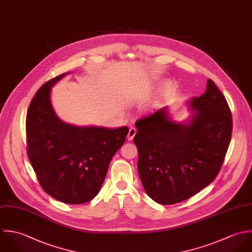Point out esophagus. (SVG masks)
I'll return each mask as SVG.
<instances>
[{
	"label": "esophagus",
	"instance_id": "obj_1",
	"mask_svg": "<svg viewBox=\"0 0 252 252\" xmlns=\"http://www.w3.org/2000/svg\"><path fill=\"white\" fill-rule=\"evenodd\" d=\"M136 134V129L134 127H130L129 130H128V133H127V139L130 141L133 139V137L135 136Z\"/></svg>",
	"mask_w": 252,
	"mask_h": 252
}]
</instances>
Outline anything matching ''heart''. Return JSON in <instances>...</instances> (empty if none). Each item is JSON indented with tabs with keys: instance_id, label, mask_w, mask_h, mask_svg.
<instances>
[{
	"instance_id": "1",
	"label": "heart",
	"mask_w": 252,
	"mask_h": 252,
	"mask_svg": "<svg viewBox=\"0 0 252 252\" xmlns=\"http://www.w3.org/2000/svg\"><path fill=\"white\" fill-rule=\"evenodd\" d=\"M172 91V83L170 81H163L158 85L151 97L142 104L141 110L146 114L155 112L165 103V101L170 96Z\"/></svg>"
}]
</instances>
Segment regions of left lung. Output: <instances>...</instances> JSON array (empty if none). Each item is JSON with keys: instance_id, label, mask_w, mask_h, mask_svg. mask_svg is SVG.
<instances>
[{"instance_id": "obj_1", "label": "left lung", "mask_w": 252, "mask_h": 252, "mask_svg": "<svg viewBox=\"0 0 252 252\" xmlns=\"http://www.w3.org/2000/svg\"><path fill=\"white\" fill-rule=\"evenodd\" d=\"M192 112L182 123L172 120L168 107L135 123L137 169L153 201L173 204L209 185L228 150L233 122L224 95L210 79L200 97L187 102Z\"/></svg>"}]
</instances>
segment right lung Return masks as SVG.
I'll list each match as a JSON object with an SVG mask.
<instances>
[{"instance_id": "1", "label": "right lung", "mask_w": 252, "mask_h": 252, "mask_svg": "<svg viewBox=\"0 0 252 252\" xmlns=\"http://www.w3.org/2000/svg\"><path fill=\"white\" fill-rule=\"evenodd\" d=\"M67 74L43 85L31 101L26 118L27 152L45 192L64 203L80 204L99 193L128 127L78 126L60 120L51 104V88Z\"/></svg>"}]
</instances>
